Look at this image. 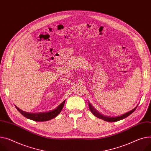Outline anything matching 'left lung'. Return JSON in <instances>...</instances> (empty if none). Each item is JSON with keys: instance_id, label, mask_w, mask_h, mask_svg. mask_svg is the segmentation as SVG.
<instances>
[{"instance_id": "1", "label": "left lung", "mask_w": 151, "mask_h": 151, "mask_svg": "<svg viewBox=\"0 0 151 151\" xmlns=\"http://www.w3.org/2000/svg\"><path fill=\"white\" fill-rule=\"evenodd\" d=\"M88 106H89V108L91 111V112L94 115H95L96 117L100 119L101 120H103L104 121H106V122H117L121 120L124 119V118L128 117L129 115H131L132 112H134V111L136 109L137 106L134 108L132 110L127 112L122 115L120 116H117V117H109V116H106V115H102L101 114H100L99 111H97L93 106H92V105L91 104V103L88 101Z\"/></svg>"}]
</instances>
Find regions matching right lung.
I'll return each instance as SVG.
<instances>
[{
  "label": "right lung",
  "instance_id": "add662e5",
  "mask_svg": "<svg viewBox=\"0 0 151 151\" xmlns=\"http://www.w3.org/2000/svg\"><path fill=\"white\" fill-rule=\"evenodd\" d=\"M65 100H64L60 105L57 106L55 109L50 111L48 112H40V113H30L27 112L25 111H24L19 109L17 106H15L16 109L18 110V111L24 117L26 118L34 120L36 122H45L48 121L50 120H51L59 115L61 111L62 110L63 106L65 105Z\"/></svg>",
  "mask_w": 151,
  "mask_h": 151
}]
</instances>
